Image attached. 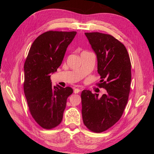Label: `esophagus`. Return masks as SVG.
I'll return each mask as SVG.
<instances>
[{
  "label": "esophagus",
  "instance_id": "obj_1",
  "mask_svg": "<svg viewBox=\"0 0 154 154\" xmlns=\"http://www.w3.org/2000/svg\"><path fill=\"white\" fill-rule=\"evenodd\" d=\"M80 92V90L79 89V88H74V92L75 93V94H78V93H79Z\"/></svg>",
  "mask_w": 154,
  "mask_h": 154
}]
</instances>
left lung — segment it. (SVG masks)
I'll use <instances>...</instances> for the list:
<instances>
[{
	"instance_id": "1",
	"label": "left lung",
	"mask_w": 154,
	"mask_h": 154,
	"mask_svg": "<svg viewBox=\"0 0 154 154\" xmlns=\"http://www.w3.org/2000/svg\"><path fill=\"white\" fill-rule=\"evenodd\" d=\"M97 60L100 83L107 93L99 97L83 90L81 94L82 118L91 131L100 133L117 123L127 103L131 82V62L125 45L114 36L98 32H85Z\"/></svg>"
}]
</instances>
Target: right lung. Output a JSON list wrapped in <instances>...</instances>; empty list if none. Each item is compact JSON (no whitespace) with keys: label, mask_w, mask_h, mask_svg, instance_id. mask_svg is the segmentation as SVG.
Wrapping results in <instances>:
<instances>
[{"label":"right lung","mask_w":154,"mask_h":154,"mask_svg":"<svg viewBox=\"0 0 154 154\" xmlns=\"http://www.w3.org/2000/svg\"><path fill=\"white\" fill-rule=\"evenodd\" d=\"M76 31H49L32 44L24 63V91L30 113L41 127L52 129L62 122L71 87L53 86L51 74L61 65Z\"/></svg>","instance_id":"obj_1"}]
</instances>
